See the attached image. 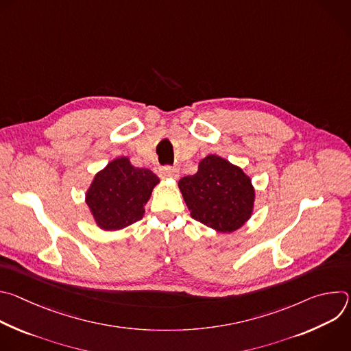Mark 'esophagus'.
<instances>
[{
    "label": "esophagus",
    "mask_w": 351,
    "mask_h": 351,
    "mask_svg": "<svg viewBox=\"0 0 351 351\" xmlns=\"http://www.w3.org/2000/svg\"><path fill=\"white\" fill-rule=\"evenodd\" d=\"M161 178H171V179H178L179 178V169L172 168V167H162L160 169Z\"/></svg>",
    "instance_id": "1"
}]
</instances>
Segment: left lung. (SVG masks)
Here are the masks:
<instances>
[{"instance_id":"1","label":"left lung","mask_w":351,"mask_h":351,"mask_svg":"<svg viewBox=\"0 0 351 351\" xmlns=\"http://www.w3.org/2000/svg\"><path fill=\"white\" fill-rule=\"evenodd\" d=\"M193 219L218 232L230 233L252 217L254 189L250 178L229 161L208 156L194 175L179 180Z\"/></svg>"}]
</instances>
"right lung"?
<instances>
[{"instance_id":"1","label":"right lung","mask_w":351,"mask_h":351,"mask_svg":"<svg viewBox=\"0 0 351 351\" xmlns=\"http://www.w3.org/2000/svg\"><path fill=\"white\" fill-rule=\"evenodd\" d=\"M158 176L145 168H136L129 158L121 157L99 171L87 194L86 203L104 230L123 229L143 218Z\"/></svg>"}]
</instances>
